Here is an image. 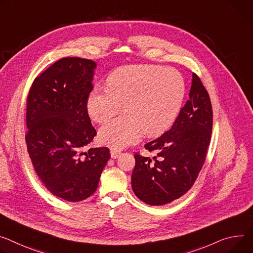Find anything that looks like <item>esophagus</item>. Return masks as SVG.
I'll return each instance as SVG.
<instances>
[{
    "mask_svg": "<svg viewBox=\"0 0 253 253\" xmlns=\"http://www.w3.org/2000/svg\"><path fill=\"white\" fill-rule=\"evenodd\" d=\"M110 152H111V157H112V158H118V157L121 155V151L118 150V149L111 148Z\"/></svg>",
    "mask_w": 253,
    "mask_h": 253,
    "instance_id": "34e87169",
    "label": "esophagus"
}]
</instances>
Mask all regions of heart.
Returning a JSON list of instances; mask_svg holds the SVG:
<instances>
[{
    "instance_id": "1",
    "label": "heart",
    "mask_w": 253,
    "mask_h": 253,
    "mask_svg": "<svg viewBox=\"0 0 253 253\" xmlns=\"http://www.w3.org/2000/svg\"><path fill=\"white\" fill-rule=\"evenodd\" d=\"M186 95L181 74L162 65H127L115 71L107 87L89 94L86 108L91 120L104 123L124 104L125 113L104 125L100 142L114 149L133 144L145 134L165 132L176 119Z\"/></svg>"
}]
</instances>
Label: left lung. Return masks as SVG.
<instances>
[{
    "instance_id": "8db88e82",
    "label": "left lung",
    "mask_w": 253,
    "mask_h": 253,
    "mask_svg": "<svg viewBox=\"0 0 253 253\" xmlns=\"http://www.w3.org/2000/svg\"><path fill=\"white\" fill-rule=\"evenodd\" d=\"M190 98L171 128L146 143L153 160L135 153L132 189L145 204L162 206L185 195L195 183L210 144L213 111L208 91L193 74Z\"/></svg>"
}]
</instances>
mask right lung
Returning a JSON list of instances; mask_svg holds the SVG:
<instances>
[{
	"instance_id": "add662e5",
	"label": "right lung",
	"mask_w": 253,
	"mask_h": 253,
	"mask_svg": "<svg viewBox=\"0 0 253 253\" xmlns=\"http://www.w3.org/2000/svg\"><path fill=\"white\" fill-rule=\"evenodd\" d=\"M96 66L90 59L61 58L34 80L27 98L32 165L45 188L68 202L95 193L111 156L108 147L84 151L97 135L86 108Z\"/></svg>"
}]
</instances>
